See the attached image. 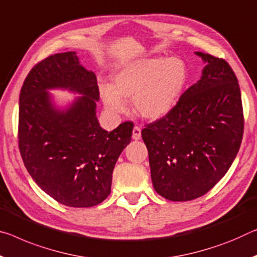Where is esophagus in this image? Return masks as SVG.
Masks as SVG:
<instances>
[{
    "mask_svg": "<svg viewBox=\"0 0 257 257\" xmlns=\"http://www.w3.org/2000/svg\"><path fill=\"white\" fill-rule=\"evenodd\" d=\"M141 137H142V135H141V127H138V125H135V127H134V129H133V138L135 141H138V140H141Z\"/></svg>",
    "mask_w": 257,
    "mask_h": 257,
    "instance_id": "obj_1",
    "label": "esophagus"
}]
</instances>
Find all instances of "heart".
Here are the masks:
<instances>
[{
  "label": "heart",
  "mask_w": 257,
  "mask_h": 257,
  "mask_svg": "<svg viewBox=\"0 0 257 257\" xmlns=\"http://www.w3.org/2000/svg\"><path fill=\"white\" fill-rule=\"evenodd\" d=\"M185 64L178 58L150 57L125 65L113 76V87L104 84L100 93L113 113L125 109V98H134L140 115L158 119L172 111L186 83Z\"/></svg>",
  "instance_id": "heart-1"
}]
</instances>
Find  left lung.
<instances>
[{
  "mask_svg": "<svg viewBox=\"0 0 257 257\" xmlns=\"http://www.w3.org/2000/svg\"><path fill=\"white\" fill-rule=\"evenodd\" d=\"M201 80L182 93L172 111L145 124L154 190L172 201L206 194L226 174L243 135L241 92L229 63L203 52Z\"/></svg>",
  "mask_w": 257,
  "mask_h": 257,
  "instance_id": "8db88e82",
  "label": "left lung"
}]
</instances>
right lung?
<instances>
[{"label": "right lung", "instance_id": "add662e5", "mask_svg": "<svg viewBox=\"0 0 257 257\" xmlns=\"http://www.w3.org/2000/svg\"><path fill=\"white\" fill-rule=\"evenodd\" d=\"M68 87L82 93L66 112L52 107L45 91ZM96 75L75 52L51 55L28 73L20 90L18 145L27 172L44 192L65 206L92 207L111 193L117 158L130 143L134 123L107 133L96 117Z\"/></svg>", "mask_w": 257, "mask_h": 257}]
</instances>
